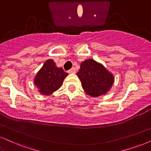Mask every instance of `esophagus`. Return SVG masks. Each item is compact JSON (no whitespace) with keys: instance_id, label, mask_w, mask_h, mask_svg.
I'll return each instance as SVG.
<instances>
[{"instance_id":"1","label":"esophagus","mask_w":151,"mask_h":151,"mask_svg":"<svg viewBox=\"0 0 151 151\" xmlns=\"http://www.w3.org/2000/svg\"><path fill=\"white\" fill-rule=\"evenodd\" d=\"M68 73H69V74H75L76 73V69L74 68H72V69H70L69 71H68Z\"/></svg>"}]
</instances>
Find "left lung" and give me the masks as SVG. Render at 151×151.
I'll use <instances>...</instances> for the list:
<instances>
[{
    "label": "left lung",
    "instance_id": "left-lung-1",
    "mask_svg": "<svg viewBox=\"0 0 151 151\" xmlns=\"http://www.w3.org/2000/svg\"><path fill=\"white\" fill-rule=\"evenodd\" d=\"M83 91L93 98L106 95L114 82L113 74L93 59L82 62L77 73Z\"/></svg>",
    "mask_w": 151,
    "mask_h": 151
}]
</instances>
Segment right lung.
<instances>
[{
  "mask_svg": "<svg viewBox=\"0 0 151 151\" xmlns=\"http://www.w3.org/2000/svg\"><path fill=\"white\" fill-rule=\"evenodd\" d=\"M68 75L62 68L56 65L52 59H48L36 74L34 83L40 94L50 95L61 86Z\"/></svg>",
  "mask_w": 151,
  "mask_h": 151,
  "instance_id": "1",
  "label": "right lung"
}]
</instances>
